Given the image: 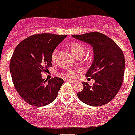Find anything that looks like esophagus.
I'll return each instance as SVG.
<instances>
[{"label": "esophagus", "mask_w": 135, "mask_h": 135, "mask_svg": "<svg viewBox=\"0 0 135 135\" xmlns=\"http://www.w3.org/2000/svg\"><path fill=\"white\" fill-rule=\"evenodd\" d=\"M66 81L67 82H71V83H74L75 81H73V80H70V79H66Z\"/></svg>", "instance_id": "1"}]
</instances>
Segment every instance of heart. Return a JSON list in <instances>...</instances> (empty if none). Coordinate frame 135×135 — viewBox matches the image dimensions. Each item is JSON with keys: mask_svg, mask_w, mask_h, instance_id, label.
<instances>
[{"mask_svg": "<svg viewBox=\"0 0 135 135\" xmlns=\"http://www.w3.org/2000/svg\"><path fill=\"white\" fill-rule=\"evenodd\" d=\"M70 49L71 51L72 54H74L76 57L79 54H84V51H85L84 46L78 42L72 43L71 45H70ZM57 52H58V49H54L53 52H52V54H51V61H56ZM62 76L64 77L68 78V79H74V78L76 76V73L74 70H67L65 72H64L62 74Z\"/></svg>", "mask_w": 135, "mask_h": 135, "instance_id": "1", "label": "heart"}]
</instances>
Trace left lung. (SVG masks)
Wrapping results in <instances>:
<instances>
[{
    "label": "left lung",
    "mask_w": 135,
    "mask_h": 135,
    "mask_svg": "<svg viewBox=\"0 0 135 135\" xmlns=\"http://www.w3.org/2000/svg\"><path fill=\"white\" fill-rule=\"evenodd\" d=\"M73 37L91 45L94 58L86 76L95 80L90 86L83 82L84 89L78 98L90 106H100L113 100L122 86L125 73V56L112 39L98 32L74 35Z\"/></svg>",
    "instance_id": "8db88e82"
}]
</instances>
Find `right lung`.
Wrapping results in <instances>:
<instances>
[{"instance_id": "right-lung-1", "label": "right lung", "mask_w": 135, "mask_h": 135, "mask_svg": "<svg viewBox=\"0 0 135 135\" xmlns=\"http://www.w3.org/2000/svg\"><path fill=\"white\" fill-rule=\"evenodd\" d=\"M66 35L37 34L15 47L10 61L13 83L20 97L28 104L41 107L51 103L58 95L64 80L54 77L47 81L42 72L52 66L51 54Z\"/></svg>"}]
</instances>
